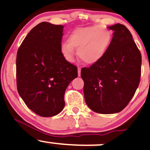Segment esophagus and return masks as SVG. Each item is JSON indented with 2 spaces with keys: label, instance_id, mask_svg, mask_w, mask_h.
<instances>
[{
  "label": "esophagus",
  "instance_id": "esophagus-1",
  "mask_svg": "<svg viewBox=\"0 0 150 150\" xmlns=\"http://www.w3.org/2000/svg\"><path fill=\"white\" fill-rule=\"evenodd\" d=\"M78 76H81V67L78 68Z\"/></svg>",
  "mask_w": 150,
  "mask_h": 150
}]
</instances>
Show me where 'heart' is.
<instances>
[{"label": "heart", "mask_w": 150, "mask_h": 150, "mask_svg": "<svg viewBox=\"0 0 150 150\" xmlns=\"http://www.w3.org/2000/svg\"><path fill=\"white\" fill-rule=\"evenodd\" d=\"M112 40L110 30L99 25L74 30L68 40L62 42L60 51L69 62L74 61L75 49L78 55L86 64H93L100 61L108 51Z\"/></svg>", "instance_id": "1"}]
</instances>
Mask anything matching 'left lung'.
<instances>
[{"instance_id": "1", "label": "left lung", "mask_w": 150, "mask_h": 150, "mask_svg": "<svg viewBox=\"0 0 150 150\" xmlns=\"http://www.w3.org/2000/svg\"><path fill=\"white\" fill-rule=\"evenodd\" d=\"M112 30L111 45L103 58L81 69L88 107L100 114L122 111L134 96L140 82L142 55L131 33L123 25Z\"/></svg>"}]
</instances>
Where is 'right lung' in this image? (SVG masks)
Returning <instances> with one entry per match:
<instances>
[{
	"label": "right lung",
	"mask_w": 150,
	"mask_h": 150,
	"mask_svg": "<svg viewBox=\"0 0 150 150\" xmlns=\"http://www.w3.org/2000/svg\"><path fill=\"white\" fill-rule=\"evenodd\" d=\"M63 25L43 22L30 30L18 49L16 85L28 108L42 117L61 112L69 83L78 77V68L60 51Z\"/></svg>",
	"instance_id": "right-lung-1"
}]
</instances>
